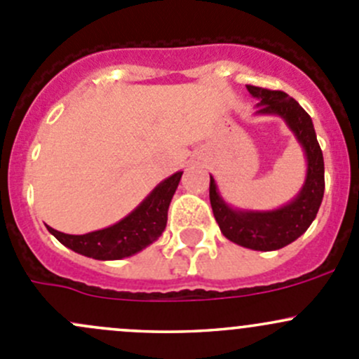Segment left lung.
Listing matches in <instances>:
<instances>
[{"mask_svg": "<svg viewBox=\"0 0 359 359\" xmlns=\"http://www.w3.org/2000/svg\"><path fill=\"white\" fill-rule=\"evenodd\" d=\"M247 88L252 97L259 99L257 114L281 116L297 137L307 159L306 182L300 193L281 208L252 212L231 208L222 200L215 180L210 175V203L213 217L227 240L245 248L271 252L295 241L316 219L325 193L323 153L318 144L313 119L295 99L280 90H267L253 85H247Z\"/></svg>", "mask_w": 359, "mask_h": 359, "instance_id": "1", "label": "left lung"}]
</instances>
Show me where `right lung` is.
<instances>
[{
	"instance_id": "obj_1",
	"label": "right lung",
	"mask_w": 359,
	"mask_h": 359,
	"mask_svg": "<svg viewBox=\"0 0 359 359\" xmlns=\"http://www.w3.org/2000/svg\"><path fill=\"white\" fill-rule=\"evenodd\" d=\"M182 172L159 182L149 196L132 213L106 229L93 231L88 234H64L60 231L46 229L72 252L92 257L97 260H119L133 255L153 241H156L166 227L168 206L180 182Z\"/></svg>"
}]
</instances>
